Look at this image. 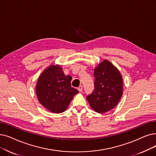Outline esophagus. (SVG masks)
<instances>
[{"label": "esophagus", "instance_id": "34e87169", "mask_svg": "<svg viewBox=\"0 0 156 156\" xmlns=\"http://www.w3.org/2000/svg\"><path fill=\"white\" fill-rule=\"evenodd\" d=\"M78 90L79 92H82V91L83 90V86L80 85V86L78 88Z\"/></svg>", "mask_w": 156, "mask_h": 156}]
</instances>
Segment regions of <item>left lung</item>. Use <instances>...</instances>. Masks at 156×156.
Here are the masks:
<instances>
[{
    "instance_id": "obj_1",
    "label": "left lung",
    "mask_w": 156,
    "mask_h": 156,
    "mask_svg": "<svg viewBox=\"0 0 156 156\" xmlns=\"http://www.w3.org/2000/svg\"><path fill=\"white\" fill-rule=\"evenodd\" d=\"M94 75V90L87 99L95 112L104 113L115 107L122 96V76L108 60L98 64Z\"/></svg>"
}]
</instances>
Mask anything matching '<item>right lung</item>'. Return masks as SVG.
I'll use <instances>...</instances> for the list:
<instances>
[{"label": "right lung", "instance_id": "obj_1", "mask_svg": "<svg viewBox=\"0 0 156 156\" xmlns=\"http://www.w3.org/2000/svg\"><path fill=\"white\" fill-rule=\"evenodd\" d=\"M71 76H66L58 64L50 65L39 76L36 96L41 105L54 113L65 112L78 91L71 85Z\"/></svg>", "mask_w": 156, "mask_h": 156}]
</instances>
